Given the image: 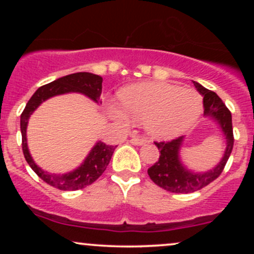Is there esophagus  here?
<instances>
[{
  "label": "esophagus",
  "mask_w": 254,
  "mask_h": 254,
  "mask_svg": "<svg viewBox=\"0 0 254 254\" xmlns=\"http://www.w3.org/2000/svg\"><path fill=\"white\" fill-rule=\"evenodd\" d=\"M130 142L132 144H135V145H142V144L148 143V139L147 138H141V137H132V138L130 139Z\"/></svg>",
  "instance_id": "1"
}]
</instances>
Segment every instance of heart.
I'll return each mask as SVG.
<instances>
[{"instance_id":"obj_1","label":"heart","mask_w":254,"mask_h":254,"mask_svg":"<svg viewBox=\"0 0 254 254\" xmlns=\"http://www.w3.org/2000/svg\"><path fill=\"white\" fill-rule=\"evenodd\" d=\"M122 107L111 104L109 111L119 123H144L155 138L168 139L191 129L203 112V98L197 90L165 82L132 84L121 92Z\"/></svg>"}]
</instances>
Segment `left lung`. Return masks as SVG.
Wrapping results in <instances>:
<instances>
[{
	"label": "left lung",
	"instance_id": "left-lung-1",
	"mask_svg": "<svg viewBox=\"0 0 254 254\" xmlns=\"http://www.w3.org/2000/svg\"><path fill=\"white\" fill-rule=\"evenodd\" d=\"M198 92L203 97L204 117L216 122L221 132L226 139V149L221 161L212 170L206 172H193L189 170L180 159V149L184 136L172 139L170 142H155L160 150V157L148 170L150 179L166 191L174 193H190L209 185L222 173L224 166L232 153L234 137H233L232 113L215 92L206 89L202 84L192 81Z\"/></svg>",
	"mask_w": 254,
	"mask_h": 254
}]
</instances>
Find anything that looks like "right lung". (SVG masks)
<instances>
[{
	"instance_id": "1",
	"label": "right lung",
	"mask_w": 254,
	"mask_h": 254,
	"mask_svg": "<svg viewBox=\"0 0 254 254\" xmlns=\"http://www.w3.org/2000/svg\"><path fill=\"white\" fill-rule=\"evenodd\" d=\"M101 90H103V77L92 74V72H75V74L57 78V80L38 88L26 105L24 112L21 113V118H20L22 151H24L25 159L27 164L30 165V167L36 172L40 179H43L49 185L63 191L80 190V189L90 185L106 170L116 147L107 145L104 142L98 141L84 159V161L78 166L76 170L64 174L49 173V172L43 171L33 161L30 150H28L27 137H26L28 119L40 104L52 97L66 94V93H81V94H84L98 104L100 103Z\"/></svg>"
}]
</instances>
